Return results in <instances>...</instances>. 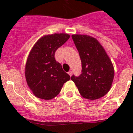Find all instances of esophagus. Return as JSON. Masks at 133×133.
I'll use <instances>...</instances> for the list:
<instances>
[{"label": "esophagus", "mask_w": 133, "mask_h": 133, "mask_svg": "<svg viewBox=\"0 0 133 133\" xmlns=\"http://www.w3.org/2000/svg\"><path fill=\"white\" fill-rule=\"evenodd\" d=\"M68 74H69V75L70 76H71V75H72V71H69L68 72Z\"/></svg>", "instance_id": "34e87169"}]
</instances>
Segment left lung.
Here are the masks:
<instances>
[{"label":"left lung","mask_w":133,"mask_h":133,"mask_svg":"<svg viewBox=\"0 0 133 133\" xmlns=\"http://www.w3.org/2000/svg\"><path fill=\"white\" fill-rule=\"evenodd\" d=\"M82 62V73L71 78L84 98L95 100L110 90L113 82L112 62L100 43L87 35L71 36Z\"/></svg>","instance_id":"obj_1"}]
</instances>
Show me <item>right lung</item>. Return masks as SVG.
Here are the masks:
<instances>
[{"label": "right lung", "instance_id": "1", "mask_svg": "<svg viewBox=\"0 0 133 133\" xmlns=\"http://www.w3.org/2000/svg\"><path fill=\"white\" fill-rule=\"evenodd\" d=\"M70 37L67 33L47 35L32 48L25 68L27 84L38 98L51 100L58 95L70 76L56 61L55 53Z\"/></svg>", "mask_w": 133, "mask_h": 133}]
</instances>
